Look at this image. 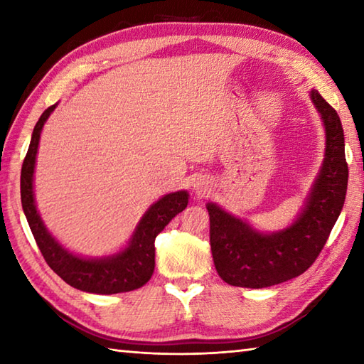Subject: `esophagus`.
<instances>
[{"label": "esophagus", "mask_w": 364, "mask_h": 364, "mask_svg": "<svg viewBox=\"0 0 364 364\" xmlns=\"http://www.w3.org/2000/svg\"><path fill=\"white\" fill-rule=\"evenodd\" d=\"M196 188H197V189H202V186H200V184H199V183H197V184H196Z\"/></svg>", "instance_id": "esophagus-1"}]
</instances>
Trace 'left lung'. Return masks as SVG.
I'll return each instance as SVG.
<instances>
[{"mask_svg":"<svg viewBox=\"0 0 364 364\" xmlns=\"http://www.w3.org/2000/svg\"><path fill=\"white\" fill-rule=\"evenodd\" d=\"M311 100L326 127V157L297 221L284 231L262 234L215 204L207 205L213 263L228 284L262 289L305 273L342 212L348 183L342 122L318 91H311Z\"/></svg>","mask_w":364,"mask_h":364,"instance_id":"obj_1","label":"left lung"}]
</instances>
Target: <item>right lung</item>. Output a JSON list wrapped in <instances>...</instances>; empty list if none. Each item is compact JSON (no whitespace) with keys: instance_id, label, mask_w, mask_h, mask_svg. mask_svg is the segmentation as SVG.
Segmentation results:
<instances>
[{"instance_id":"1","label":"right lung","mask_w":364,"mask_h":364,"mask_svg":"<svg viewBox=\"0 0 364 364\" xmlns=\"http://www.w3.org/2000/svg\"><path fill=\"white\" fill-rule=\"evenodd\" d=\"M54 107L56 106H49L36 122L21 171L22 208L36 245L49 268L78 291L109 295L139 289L151 279L154 273V264H156L154 241L157 234L168 225L175 215L186 208L188 193L178 191V193L164 196L156 202L139 221L130 245L120 254L102 258V260H86V258L72 255L46 231L33 200V168L40 133Z\"/></svg>"}]
</instances>
